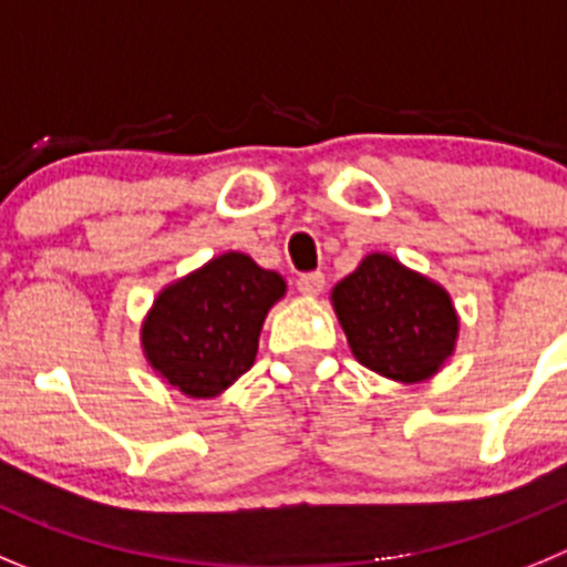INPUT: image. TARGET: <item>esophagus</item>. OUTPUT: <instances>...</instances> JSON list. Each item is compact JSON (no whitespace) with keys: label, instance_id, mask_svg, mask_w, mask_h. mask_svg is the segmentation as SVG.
<instances>
[{"label":"esophagus","instance_id":"obj_1","mask_svg":"<svg viewBox=\"0 0 567 567\" xmlns=\"http://www.w3.org/2000/svg\"><path fill=\"white\" fill-rule=\"evenodd\" d=\"M296 288H299V293L305 296H319L321 290H324V274L319 271L302 274V277L296 279Z\"/></svg>","mask_w":567,"mask_h":567}]
</instances>
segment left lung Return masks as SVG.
Returning a JSON list of instances; mask_svg holds the SVG:
<instances>
[{"instance_id": "left-lung-1", "label": "left lung", "mask_w": 567, "mask_h": 567, "mask_svg": "<svg viewBox=\"0 0 567 567\" xmlns=\"http://www.w3.org/2000/svg\"><path fill=\"white\" fill-rule=\"evenodd\" d=\"M355 359L384 379L417 384L452 355L457 313L446 290L390 254H370L333 288Z\"/></svg>"}]
</instances>
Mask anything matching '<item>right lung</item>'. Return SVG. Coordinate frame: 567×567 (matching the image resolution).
Segmentation results:
<instances>
[{"label":"right lung","instance_id":"obj_1","mask_svg":"<svg viewBox=\"0 0 567 567\" xmlns=\"http://www.w3.org/2000/svg\"><path fill=\"white\" fill-rule=\"evenodd\" d=\"M285 279L228 251L163 288L141 328L150 364L188 398H214L257 359L259 330Z\"/></svg>","mask_w":567,"mask_h":567}]
</instances>
